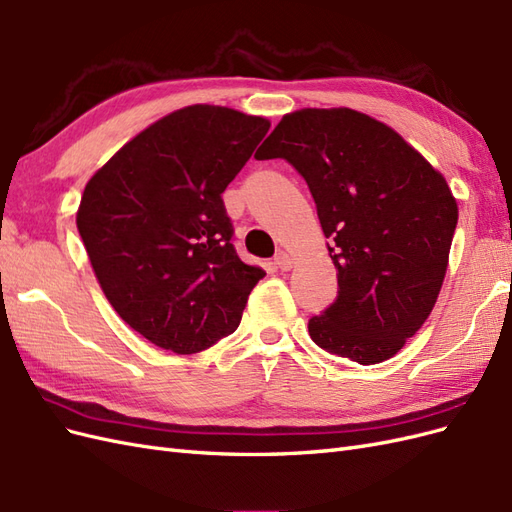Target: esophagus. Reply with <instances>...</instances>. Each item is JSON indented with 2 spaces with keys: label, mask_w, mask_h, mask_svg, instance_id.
I'll return each instance as SVG.
<instances>
[{
  "label": "esophagus",
  "mask_w": 512,
  "mask_h": 512,
  "mask_svg": "<svg viewBox=\"0 0 512 512\" xmlns=\"http://www.w3.org/2000/svg\"><path fill=\"white\" fill-rule=\"evenodd\" d=\"M275 265H277V269H282V271H288V269H292V265H294V256L290 254V252H277L275 254Z\"/></svg>",
  "instance_id": "obj_1"
}]
</instances>
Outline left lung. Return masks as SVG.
<instances>
[{"mask_svg":"<svg viewBox=\"0 0 512 512\" xmlns=\"http://www.w3.org/2000/svg\"><path fill=\"white\" fill-rule=\"evenodd\" d=\"M256 158L299 170L331 241L337 299L309 320V337L361 365L391 359L444 282L459 218L444 175L391 126L346 106L284 115Z\"/></svg>","mask_w":512,"mask_h":512,"instance_id":"obj_1","label":"left lung"}]
</instances>
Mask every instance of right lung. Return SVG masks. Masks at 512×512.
Returning <instances> with one entry per match:
<instances>
[{"mask_svg":"<svg viewBox=\"0 0 512 512\" xmlns=\"http://www.w3.org/2000/svg\"><path fill=\"white\" fill-rule=\"evenodd\" d=\"M271 128L192 104L138 132L85 185L76 226L108 303L151 344L207 350L235 333L265 277L230 243L222 192Z\"/></svg>","mask_w":512,"mask_h":512,"instance_id":"1","label":"right lung"}]
</instances>
